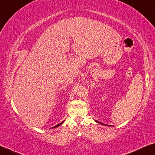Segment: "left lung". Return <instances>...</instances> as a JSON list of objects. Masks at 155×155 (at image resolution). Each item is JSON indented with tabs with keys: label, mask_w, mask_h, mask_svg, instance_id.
Returning a JSON list of instances; mask_svg holds the SVG:
<instances>
[{
	"label": "left lung",
	"mask_w": 155,
	"mask_h": 155,
	"mask_svg": "<svg viewBox=\"0 0 155 155\" xmlns=\"http://www.w3.org/2000/svg\"><path fill=\"white\" fill-rule=\"evenodd\" d=\"M96 122L97 123H101V125H107V126H111V125H105V124H104V123H101V122H99V121H97V120H96Z\"/></svg>",
	"instance_id": "left-lung-1"
}]
</instances>
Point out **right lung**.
<instances>
[{
    "label": "right lung",
    "instance_id": "right-lung-1",
    "mask_svg": "<svg viewBox=\"0 0 155 155\" xmlns=\"http://www.w3.org/2000/svg\"><path fill=\"white\" fill-rule=\"evenodd\" d=\"M64 122V121H62V122H61V123H59L58 125H55V126H54V127H53L52 128H53H53H55V127H59V125H61V124H62V123H63Z\"/></svg>",
    "mask_w": 155,
    "mask_h": 155
}]
</instances>
